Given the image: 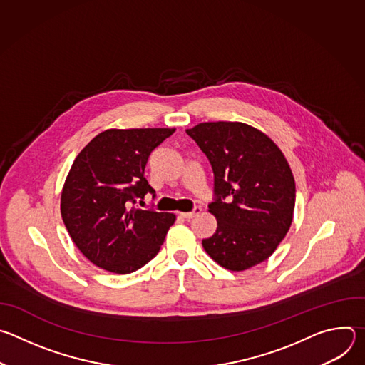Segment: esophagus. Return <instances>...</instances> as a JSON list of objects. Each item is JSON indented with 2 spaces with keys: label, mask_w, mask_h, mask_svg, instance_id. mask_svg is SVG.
Returning <instances> with one entry per match:
<instances>
[{
  "label": "esophagus",
  "mask_w": 365,
  "mask_h": 365,
  "mask_svg": "<svg viewBox=\"0 0 365 365\" xmlns=\"http://www.w3.org/2000/svg\"><path fill=\"white\" fill-rule=\"evenodd\" d=\"M200 211H202L200 206H195L193 211H190V212H180V217L185 218V220H190V218H193L195 215H197Z\"/></svg>",
  "instance_id": "1"
}]
</instances>
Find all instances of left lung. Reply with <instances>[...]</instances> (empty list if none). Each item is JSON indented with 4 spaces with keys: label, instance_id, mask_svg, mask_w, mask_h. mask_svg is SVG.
<instances>
[{
    "label": "left lung",
    "instance_id": "obj_1",
    "mask_svg": "<svg viewBox=\"0 0 365 365\" xmlns=\"http://www.w3.org/2000/svg\"><path fill=\"white\" fill-rule=\"evenodd\" d=\"M206 154L214 172L217 217L205 251L232 272L267 259L287 234L296 186L280 148L262 131L242 123H202L186 130Z\"/></svg>",
    "mask_w": 365,
    "mask_h": 365
}]
</instances>
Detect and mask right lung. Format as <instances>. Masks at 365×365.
Masks as SVG:
<instances>
[{"label":"right lung","instance_id":"add662e5","mask_svg":"<svg viewBox=\"0 0 365 365\" xmlns=\"http://www.w3.org/2000/svg\"><path fill=\"white\" fill-rule=\"evenodd\" d=\"M175 128L107 130L78 154L66 178L61 212L65 227L91 263L128 274L159 252L176 217L140 210L138 199L155 196L144 178L151 151Z\"/></svg>","mask_w":365,"mask_h":365}]
</instances>
